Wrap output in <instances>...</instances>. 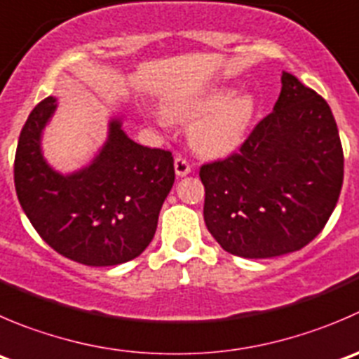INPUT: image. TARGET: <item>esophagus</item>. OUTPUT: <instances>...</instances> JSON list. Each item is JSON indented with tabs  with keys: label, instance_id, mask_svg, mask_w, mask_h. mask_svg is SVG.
Segmentation results:
<instances>
[{
	"label": "esophagus",
	"instance_id": "obj_1",
	"mask_svg": "<svg viewBox=\"0 0 359 359\" xmlns=\"http://www.w3.org/2000/svg\"><path fill=\"white\" fill-rule=\"evenodd\" d=\"M173 165H175V173L179 177L187 175L191 172V163L186 158H182V156H175V163Z\"/></svg>",
	"mask_w": 359,
	"mask_h": 359
}]
</instances>
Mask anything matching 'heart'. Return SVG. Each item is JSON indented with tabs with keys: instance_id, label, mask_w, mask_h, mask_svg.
I'll list each match as a JSON object with an SVG mask.
<instances>
[{
	"instance_id": "1",
	"label": "heart",
	"mask_w": 359,
	"mask_h": 359,
	"mask_svg": "<svg viewBox=\"0 0 359 359\" xmlns=\"http://www.w3.org/2000/svg\"><path fill=\"white\" fill-rule=\"evenodd\" d=\"M256 112V102L247 93L229 87H215L200 96L172 107V116L180 121H194L191 144L198 152L212 158L226 156L240 147L247 137Z\"/></svg>"
}]
</instances>
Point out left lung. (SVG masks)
I'll list each match as a JSON object with an SVG mask.
<instances>
[{"instance_id":"obj_1","label":"left lung","mask_w":359,"mask_h":359,"mask_svg":"<svg viewBox=\"0 0 359 359\" xmlns=\"http://www.w3.org/2000/svg\"><path fill=\"white\" fill-rule=\"evenodd\" d=\"M208 231L229 254L294 252L328 222L344 182V151L325 98L291 73L273 112L240 149L200 168Z\"/></svg>"}]
</instances>
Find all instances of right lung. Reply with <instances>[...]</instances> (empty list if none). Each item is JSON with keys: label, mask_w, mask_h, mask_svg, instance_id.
<instances>
[{"label": "right lung", "mask_w": 359, "mask_h": 359, "mask_svg": "<svg viewBox=\"0 0 359 359\" xmlns=\"http://www.w3.org/2000/svg\"><path fill=\"white\" fill-rule=\"evenodd\" d=\"M55 98L27 117L13 163V182L24 214L61 256L87 266L135 259L154 238L159 210L175 180L173 156L137 144L110 123L109 140L91 166L61 175L45 163L41 130Z\"/></svg>", "instance_id": "right-lung-1"}]
</instances>
